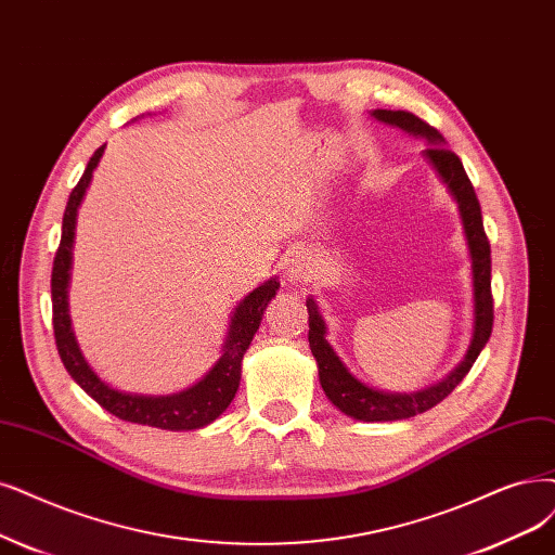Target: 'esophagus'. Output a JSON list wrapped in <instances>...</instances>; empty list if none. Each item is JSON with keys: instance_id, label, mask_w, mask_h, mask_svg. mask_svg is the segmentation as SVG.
Segmentation results:
<instances>
[{"instance_id": "1", "label": "esophagus", "mask_w": 555, "mask_h": 555, "mask_svg": "<svg viewBox=\"0 0 555 555\" xmlns=\"http://www.w3.org/2000/svg\"><path fill=\"white\" fill-rule=\"evenodd\" d=\"M281 270L285 281L306 283L315 276V260L309 251H291L283 258Z\"/></svg>"}]
</instances>
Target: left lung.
Listing matches in <instances>:
<instances>
[{"instance_id":"obj_1","label":"left lung","mask_w":555,"mask_h":555,"mask_svg":"<svg viewBox=\"0 0 555 555\" xmlns=\"http://www.w3.org/2000/svg\"><path fill=\"white\" fill-rule=\"evenodd\" d=\"M375 118L391 122V126H398L412 134L435 141L425 149V157L433 162V167L437 169L441 180L448 184L450 194L455 196L460 205L470 260H474V299H476V332L466 352V359L455 367V373H450L448 379L439 382L433 388H427V391L412 393V396L375 391V388L361 384L357 377L347 373V367L343 365V361L332 350V345L324 338V322L318 313V304L313 299L306 301V311H309V343H311V352L318 361L320 384L324 388L326 398H330L347 416L367 421V423L371 421L384 423V421H402V418L423 414L455 391L457 384L468 375L470 365L476 363L478 354L482 352V347L491 336V326H494V297H491V249H489V240L482 225L480 203H478L474 184H470L462 167V159L453 151L443 146L441 143L443 137L429 126V122H425L414 114L377 109Z\"/></svg>"}]
</instances>
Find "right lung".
Returning <instances> with one entry per match:
<instances>
[{
  "mask_svg": "<svg viewBox=\"0 0 555 555\" xmlns=\"http://www.w3.org/2000/svg\"><path fill=\"white\" fill-rule=\"evenodd\" d=\"M105 153V146H100L93 157L89 159L85 173H81L75 190L68 196V205L64 212V225H61V242L52 264V326H54V343L61 361H64L68 375L85 388V391L109 414L118 416L120 421H130L139 425H151L159 429H196L219 418L225 406L237 393L240 373H242V357L249 350L254 334L258 332L262 311L267 309L276 291L279 281L270 279L264 281L260 288H256L249 297H244L235 309L231 320V332L223 345V354L215 363L212 371L205 375L196 386L188 388L178 396L167 398H146V396H130L120 393L116 388L102 382L81 357L75 336L70 332V318H68V279H70V256H73V237H75V217L77 208L85 196L93 169Z\"/></svg>",
  "mask_w": 555,
  "mask_h": 555,
  "instance_id": "right-lung-1",
  "label": "right lung"
}]
</instances>
